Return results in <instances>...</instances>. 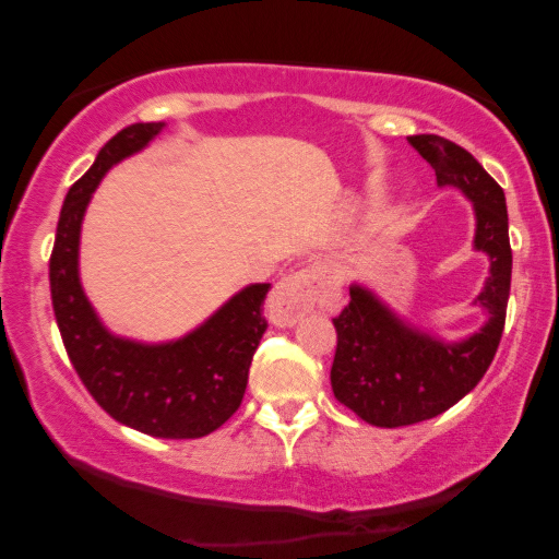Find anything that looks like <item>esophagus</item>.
Listing matches in <instances>:
<instances>
[{"instance_id": "esophagus-1", "label": "esophagus", "mask_w": 559, "mask_h": 559, "mask_svg": "<svg viewBox=\"0 0 559 559\" xmlns=\"http://www.w3.org/2000/svg\"><path fill=\"white\" fill-rule=\"evenodd\" d=\"M338 302V287L323 266L312 264L308 270L289 274L274 287L266 302V312L274 325H295L312 308H331Z\"/></svg>"}]
</instances>
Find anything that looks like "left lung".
Segmentation results:
<instances>
[{
	"instance_id": "obj_1",
	"label": "left lung",
	"mask_w": 559,
	"mask_h": 559,
	"mask_svg": "<svg viewBox=\"0 0 559 559\" xmlns=\"http://www.w3.org/2000/svg\"><path fill=\"white\" fill-rule=\"evenodd\" d=\"M432 165L440 188H457L473 203V249L491 262L476 302L486 325L457 343H445L409 325L371 289L350 285V300L333 318L338 346L331 369L333 394L364 423L404 427L442 415L484 379L499 348L511 287L507 198L468 150L438 134L407 136Z\"/></svg>"
}]
</instances>
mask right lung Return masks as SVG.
<instances>
[{"instance_id":"1","label":"right lung","mask_w":559,"mask_h":559,"mask_svg":"<svg viewBox=\"0 0 559 559\" xmlns=\"http://www.w3.org/2000/svg\"><path fill=\"white\" fill-rule=\"evenodd\" d=\"M163 127L147 121L121 129L68 190L50 254V295L68 358L98 407L152 438L190 440L218 430L239 409L251 358L266 331L262 305L270 285L243 287L178 341L140 343L106 331L79 277L81 224L96 186Z\"/></svg>"}]
</instances>
